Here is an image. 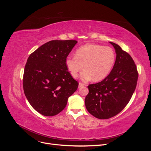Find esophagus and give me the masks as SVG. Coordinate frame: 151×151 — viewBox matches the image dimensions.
<instances>
[{"instance_id": "obj_1", "label": "esophagus", "mask_w": 151, "mask_h": 151, "mask_svg": "<svg viewBox=\"0 0 151 151\" xmlns=\"http://www.w3.org/2000/svg\"><path fill=\"white\" fill-rule=\"evenodd\" d=\"M85 86V84H83V83H79V87L78 88H82V87H83V86Z\"/></svg>"}]
</instances>
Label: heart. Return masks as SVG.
<instances>
[{
    "mask_svg": "<svg viewBox=\"0 0 151 151\" xmlns=\"http://www.w3.org/2000/svg\"><path fill=\"white\" fill-rule=\"evenodd\" d=\"M116 60L113 49L96 44H86L77 48L76 56H68L65 59V65L74 78L83 70L81 79L88 81L104 79L109 74Z\"/></svg>",
    "mask_w": 151,
    "mask_h": 151,
    "instance_id": "b5f03b06",
    "label": "heart"
}]
</instances>
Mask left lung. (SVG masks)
I'll use <instances>...</instances> for the list:
<instances>
[{
    "mask_svg": "<svg viewBox=\"0 0 151 151\" xmlns=\"http://www.w3.org/2000/svg\"><path fill=\"white\" fill-rule=\"evenodd\" d=\"M111 43L115 50L116 60L109 74L102 81L89 84L85 98L87 110L99 119L116 115L129 103L138 79L133 59L119 45Z\"/></svg>",
    "mask_w": 151,
    "mask_h": 151,
    "instance_id": "8db88e82",
    "label": "left lung"
}]
</instances>
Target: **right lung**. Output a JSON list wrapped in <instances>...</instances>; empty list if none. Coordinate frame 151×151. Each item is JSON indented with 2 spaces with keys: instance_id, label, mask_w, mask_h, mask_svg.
I'll list each match as a JSON object with an SVG mask.
<instances>
[{
  "instance_id": "obj_1",
  "label": "right lung",
  "mask_w": 151,
  "mask_h": 151,
  "mask_svg": "<svg viewBox=\"0 0 151 151\" xmlns=\"http://www.w3.org/2000/svg\"><path fill=\"white\" fill-rule=\"evenodd\" d=\"M76 40H52L32 53L26 63L23 89L36 111L46 116L61 112L78 88L65 65Z\"/></svg>"
}]
</instances>
